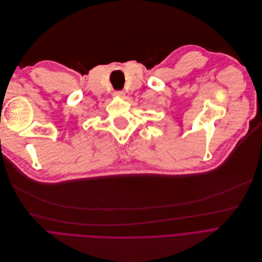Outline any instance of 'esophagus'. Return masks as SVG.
I'll return each mask as SVG.
<instances>
[{
  "label": "esophagus",
  "mask_w": 262,
  "mask_h": 262,
  "mask_svg": "<svg viewBox=\"0 0 262 262\" xmlns=\"http://www.w3.org/2000/svg\"><path fill=\"white\" fill-rule=\"evenodd\" d=\"M115 96H118V97H125V92H124V91H116V92H115Z\"/></svg>",
  "instance_id": "1"
}]
</instances>
